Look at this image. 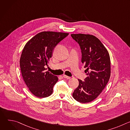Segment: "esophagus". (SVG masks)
Segmentation results:
<instances>
[{"mask_svg":"<svg viewBox=\"0 0 130 130\" xmlns=\"http://www.w3.org/2000/svg\"><path fill=\"white\" fill-rule=\"evenodd\" d=\"M64 78H66V79H70V78H71V77H68V76H66V75H63V76Z\"/></svg>","mask_w":130,"mask_h":130,"instance_id":"34e87169","label":"esophagus"}]
</instances>
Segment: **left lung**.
I'll return each mask as SVG.
<instances>
[{
  "mask_svg": "<svg viewBox=\"0 0 130 130\" xmlns=\"http://www.w3.org/2000/svg\"><path fill=\"white\" fill-rule=\"evenodd\" d=\"M72 39L80 45L81 61L87 77L79 80V86L72 94L77 101L85 103L95 100L106 86L110 75L109 53L96 36L84 34H72Z\"/></svg>",
  "mask_w": 130,
  "mask_h": 130,
  "instance_id": "left-lung-1",
  "label": "left lung"
}]
</instances>
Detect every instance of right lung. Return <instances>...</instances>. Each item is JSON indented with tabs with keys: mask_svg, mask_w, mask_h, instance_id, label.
<instances>
[{
	"mask_svg": "<svg viewBox=\"0 0 130 130\" xmlns=\"http://www.w3.org/2000/svg\"><path fill=\"white\" fill-rule=\"evenodd\" d=\"M69 34L44 31L37 34L25 45L20 59L23 79L31 93L39 98L50 96L58 77L46 71L54 48Z\"/></svg>",
	"mask_w": 130,
	"mask_h": 130,
	"instance_id": "1",
	"label": "right lung"
}]
</instances>
